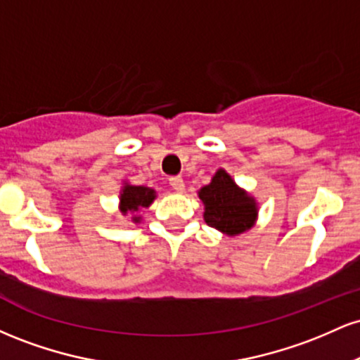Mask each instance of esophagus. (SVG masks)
I'll use <instances>...</instances> for the list:
<instances>
[{"label": "esophagus", "instance_id": "esophagus-1", "mask_svg": "<svg viewBox=\"0 0 360 360\" xmlns=\"http://www.w3.org/2000/svg\"><path fill=\"white\" fill-rule=\"evenodd\" d=\"M169 184H171V188L174 189L176 193H183L184 191V181L181 176H172L171 179H169Z\"/></svg>", "mask_w": 360, "mask_h": 360}]
</instances>
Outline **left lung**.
<instances>
[{
    "label": "left lung",
    "mask_w": 360,
    "mask_h": 360,
    "mask_svg": "<svg viewBox=\"0 0 360 360\" xmlns=\"http://www.w3.org/2000/svg\"><path fill=\"white\" fill-rule=\"evenodd\" d=\"M198 196L205 205L206 225L230 237L252 229L257 220V203L254 198L238 188L232 176L223 169H218L212 183L201 188Z\"/></svg>",
    "instance_id": "left-lung-1"
}]
</instances>
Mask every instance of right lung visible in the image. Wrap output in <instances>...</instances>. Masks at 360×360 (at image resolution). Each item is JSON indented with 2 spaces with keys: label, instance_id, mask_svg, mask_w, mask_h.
Returning a JSON list of instances; mask_svg holds the SVG:
<instances>
[{
  "label": "right lung",
  "instance_id": "1",
  "mask_svg": "<svg viewBox=\"0 0 360 360\" xmlns=\"http://www.w3.org/2000/svg\"><path fill=\"white\" fill-rule=\"evenodd\" d=\"M155 200V191L146 186H123L122 193H120V212L123 214H131V221L139 223L140 217H137V212L143 208H148L152 201Z\"/></svg>",
  "mask_w": 360,
  "mask_h": 360
}]
</instances>
